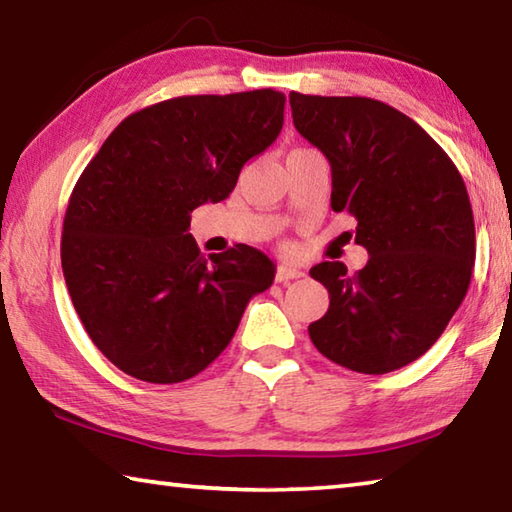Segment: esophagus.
Returning <instances> with one entry per match:
<instances>
[{
    "label": "esophagus",
    "instance_id": "obj_1",
    "mask_svg": "<svg viewBox=\"0 0 512 512\" xmlns=\"http://www.w3.org/2000/svg\"><path fill=\"white\" fill-rule=\"evenodd\" d=\"M277 282H291V280H298V277H305V271L298 266H291V264H280L277 266Z\"/></svg>",
    "mask_w": 512,
    "mask_h": 512
}]
</instances>
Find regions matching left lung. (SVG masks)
Returning a JSON list of instances; mask_svg holds the SVG:
<instances>
[{
    "label": "left lung",
    "instance_id": "obj_1",
    "mask_svg": "<svg viewBox=\"0 0 512 512\" xmlns=\"http://www.w3.org/2000/svg\"><path fill=\"white\" fill-rule=\"evenodd\" d=\"M296 131L332 167V210L357 219L368 264L323 262L327 314L309 325L329 361L384 375L422 357L470 287V196L449 155L411 117L368 97L289 94Z\"/></svg>",
    "mask_w": 512,
    "mask_h": 512
}]
</instances>
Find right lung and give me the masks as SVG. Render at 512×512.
<instances>
[{"mask_svg": "<svg viewBox=\"0 0 512 512\" xmlns=\"http://www.w3.org/2000/svg\"><path fill=\"white\" fill-rule=\"evenodd\" d=\"M275 90L178 97L133 112L81 173L60 262L92 343L119 370L178 384L228 348L250 298L273 284L262 250L205 259L189 221L219 203L284 124Z\"/></svg>", "mask_w": 512, "mask_h": 512, "instance_id": "add662e5", "label": "right lung"}]
</instances>
